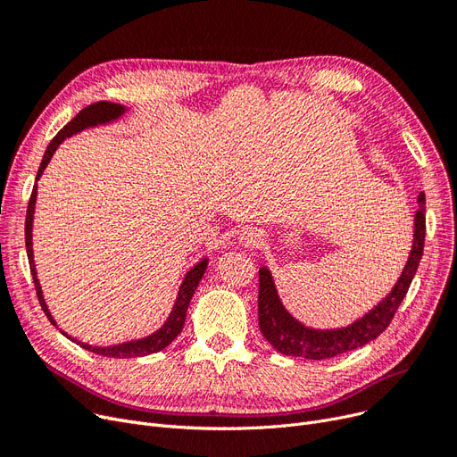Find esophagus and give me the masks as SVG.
<instances>
[{
	"mask_svg": "<svg viewBox=\"0 0 457 457\" xmlns=\"http://www.w3.org/2000/svg\"><path fill=\"white\" fill-rule=\"evenodd\" d=\"M240 242L245 245V247H258L260 244H262V236H260L258 230H244L242 236H240Z\"/></svg>",
	"mask_w": 457,
	"mask_h": 457,
	"instance_id": "34e87169",
	"label": "esophagus"
}]
</instances>
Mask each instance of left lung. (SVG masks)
<instances>
[{
  "mask_svg": "<svg viewBox=\"0 0 457 457\" xmlns=\"http://www.w3.org/2000/svg\"><path fill=\"white\" fill-rule=\"evenodd\" d=\"M426 240V195H419V212L415 215V234H412V247L407 264L393 288L376 309L352 323L350 328L318 331L309 329L294 320L277 295L271 273L266 268L258 270V325L264 338L282 355L305 357L312 361L331 359L345 352H353L357 347L376 340L393 321L398 307L415 277L420 258L424 253Z\"/></svg>",
  "mask_w": 457,
  "mask_h": 457,
  "instance_id": "obj_1",
  "label": "left lung"
}]
</instances>
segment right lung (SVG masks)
<instances>
[{"instance_id":"1","label":"right lung","mask_w":457,"mask_h":457,"mask_svg":"<svg viewBox=\"0 0 457 457\" xmlns=\"http://www.w3.org/2000/svg\"><path fill=\"white\" fill-rule=\"evenodd\" d=\"M124 113V107L120 104H112V102H95L91 105H87L85 110H81L67 126H64L61 132L50 141L46 152H45V158H42L40 162V167H38V172H37V180L40 179L42 170L46 169L48 162L52 160L55 148L67 139L71 137L72 134L76 132H81L83 128H89V126H96V124H102V122H110L113 119H117L119 115ZM35 201H37V186H33V191H31V197H29V204H28V213H26V249H28V258H29V268H31V275H33V282H35V290H37V297H38V303L42 311H45V314L48 316V320L55 325L46 303H45V297H42V290H40V285H38V278H37V271H35V264H33V244H31V230H33V212H35ZM206 264L208 260L204 258L203 262H199L197 266H195L193 270L187 271L182 287H180V292H179V297H177V303L175 307H172L167 321L163 323V328L158 329L156 333H152L150 337L146 338H141V340H132V342H124V344H119V345H107V347H98V345H89V344H83V342H78L81 347H85V350H89L93 353H98V355H104V357H113V359H128V357H145V355H150V353H156V352H162L163 347H167L172 340H175L180 331L184 329V321H186V312H187V307H189V301L195 294V290H197L199 282L206 271ZM67 335V333H62ZM69 337V335H67ZM71 338V337H69ZM74 340V338H72ZM76 342V340H74Z\"/></svg>"}]
</instances>
